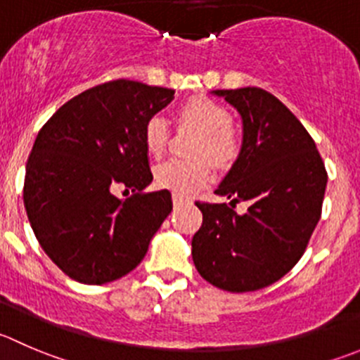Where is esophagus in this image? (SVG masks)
<instances>
[{"label": "esophagus", "mask_w": 360, "mask_h": 360, "mask_svg": "<svg viewBox=\"0 0 360 360\" xmlns=\"http://www.w3.org/2000/svg\"><path fill=\"white\" fill-rule=\"evenodd\" d=\"M172 202H174V207H176V209L183 207V205L186 204V200H184L183 197H179V195H174V197H172Z\"/></svg>", "instance_id": "1"}]
</instances>
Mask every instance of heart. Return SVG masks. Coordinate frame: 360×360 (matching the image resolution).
<instances>
[{"mask_svg": "<svg viewBox=\"0 0 360 360\" xmlns=\"http://www.w3.org/2000/svg\"><path fill=\"white\" fill-rule=\"evenodd\" d=\"M181 128L200 134L195 144V158H205L214 165L230 162L237 153V137L232 130L229 110L204 96H195L181 105L177 114ZM170 139V124L163 116L149 117L144 127V144L153 156L165 151ZM156 184L179 197H188L209 181L205 162H179L167 160L155 170Z\"/></svg>", "mask_w": 360, "mask_h": 360, "instance_id": "b5f03b06", "label": "heart"}]
</instances>
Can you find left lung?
Returning a JSON list of instances; mask_svg holds the SVG:
<instances>
[{"label": "left lung", "mask_w": 360, "mask_h": 360, "mask_svg": "<svg viewBox=\"0 0 360 360\" xmlns=\"http://www.w3.org/2000/svg\"><path fill=\"white\" fill-rule=\"evenodd\" d=\"M243 120V144L216 195L250 200L244 215L226 204H200L191 239L200 276L226 292L273 285L299 262L322 214L327 172L301 121L260 87L216 89Z\"/></svg>", "instance_id": "8db88e82"}]
</instances>
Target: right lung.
I'll return each mask as SVG.
<instances>
[{
	"mask_svg": "<svg viewBox=\"0 0 360 360\" xmlns=\"http://www.w3.org/2000/svg\"><path fill=\"white\" fill-rule=\"evenodd\" d=\"M174 89L137 80L100 84L56 110L26 163L24 207L47 257L72 280L103 285L134 271L172 211L153 181L144 127ZM116 184L134 195L117 199Z\"/></svg>",
	"mask_w": 360,
	"mask_h": 360,
	"instance_id": "right-lung-1",
	"label": "right lung"
}]
</instances>
